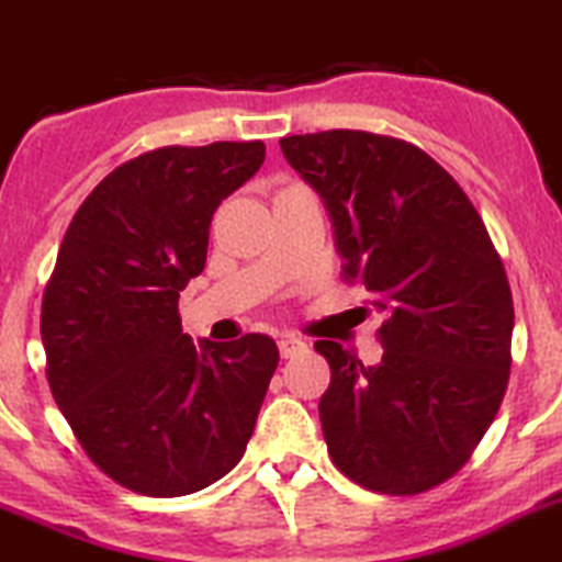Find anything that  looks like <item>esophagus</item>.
Masks as SVG:
<instances>
[{"instance_id":"34e87169","label":"esophagus","mask_w":562,"mask_h":562,"mask_svg":"<svg viewBox=\"0 0 562 562\" xmlns=\"http://www.w3.org/2000/svg\"><path fill=\"white\" fill-rule=\"evenodd\" d=\"M307 344L302 338H293V335H282L280 338V355L282 358H296V355H305Z\"/></svg>"}]
</instances>
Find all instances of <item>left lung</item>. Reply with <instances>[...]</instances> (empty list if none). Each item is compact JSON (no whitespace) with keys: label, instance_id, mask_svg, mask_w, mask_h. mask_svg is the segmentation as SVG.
Masks as SVG:
<instances>
[{"label":"left lung","instance_id":"1","mask_svg":"<svg viewBox=\"0 0 562 562\" xmlns=\"http://www.w3.org/2000/svg\"><path fill=\"white\" fill-rule=\"evenodd\" d=\"M282 155L322 196L346 280L385 313L382 360L316 340L329 458L376 494H422L460 471L510 380L513 296L463 188L427 151L363 130L288 135Z\"/></svg>","mask_w":562,"mask_h":562}]
</instances>
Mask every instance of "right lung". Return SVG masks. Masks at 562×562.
I'll use <instances>...</instances> for the list:
<instances>
[{
    "mask_svg": "<svg viewBox=\"0 0 562 562\" xmlns=\"http://www.w3.org/2000/svg\"><path fill=\"white\" fill-rule=\"evenodd\" d=\"M263 160L260 140L146 151L93 188L57 251L41 307L52 396L88 458L135 494L213 485L255 432L277 344H193L177 302L202 274L216 207Z\"/></svg>",
    "mask_w": 562,
    "mask_h": 562,
    "instance_id": "right-lung-1",
    "label": "right lung"
}]
</instances>
